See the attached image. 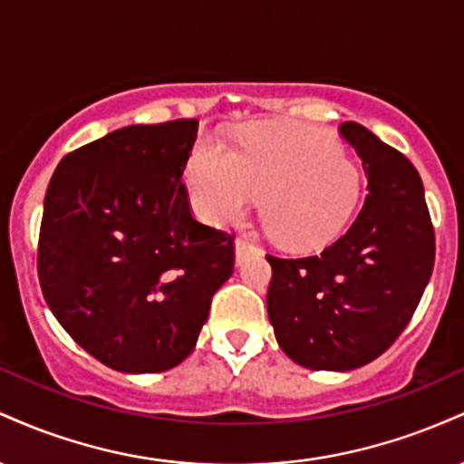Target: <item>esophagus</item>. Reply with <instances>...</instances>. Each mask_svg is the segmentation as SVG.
I'll return each instance as SVG.
<instances>
[{
	"label": "esophagus",
	"instance_id": "1",
	"mask_svg": "<svg viewBox=\"0 0 464 464\" xmlns=\"http://www.w3.org/2000/svg\"><path fill=\"white\" fill-rule=\"evenodd\" d=\"M257 250H259V248L255 246V244L250 242L248 237H237V239H236V262L242 264L244 259H246L250 253H257Z\"/></svg>",
	"mask_w": 464,
	"mask_h": 464
}]
</instances>
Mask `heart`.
Listing matches in <instances>:
<instances>
[{
  "mask_svg": "<svg viewBox=\"0 0 464 464\" xmlns=\"http://www.w3.org/2000/svg\"><path fill=\"white\" fill-rule=\"evenodd\" d=\"M185 180L202 220H239L264 194L262 216L275 239L316 248L347 227L362 194L360 169L340 143L314 126H270L250 132L237 152L202 141Z\"/></svg>",
  "mask_w": 464,
  "mask_h": 464,
  "instance_id": "heart-1",
  "label": "heart"
}]
</instances>
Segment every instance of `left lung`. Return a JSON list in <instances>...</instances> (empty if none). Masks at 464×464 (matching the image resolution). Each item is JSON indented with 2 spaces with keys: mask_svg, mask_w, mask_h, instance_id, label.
<instances>
[{
  "mask_svg": "<svg viewBox=\"0 0 464 464\" xmlns=\"http://www.w3.org/2000/svg\"><path fill=\"white\" fill-rule=\"evenodd\" d=\"M340 135L369 179L358 218L321 255H266L276 343L314 371H351L380 358L406 329L434 268V228L417 168L355 121L340 124Z\"/></svg>",
  "mask_w": 464,
  "mask_h": 464,
  "instance_id": "8db88e82",
  "label": "left lung"
}]
</instances>
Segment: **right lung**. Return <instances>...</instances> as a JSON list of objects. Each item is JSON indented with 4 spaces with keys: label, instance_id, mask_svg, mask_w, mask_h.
<instances>
[{
    "label": "right lung",
    "instance_id": "obj_1",
    "mask_svg": "<svg viewBox=\"0 0 464 464\" xmlns=\"http://www.w3.org/2000/svg\"><path fill=\"white\" fill-rule=\"evenodd\" d=\"M196 132L198 120L126 126L69 152L47 185L41 290L63 329L115 371L180 364L233 275V237L189 211Z\"/></svg>",
    "mask_w": 464,
    "mask_h": 464
}]
</instances>
